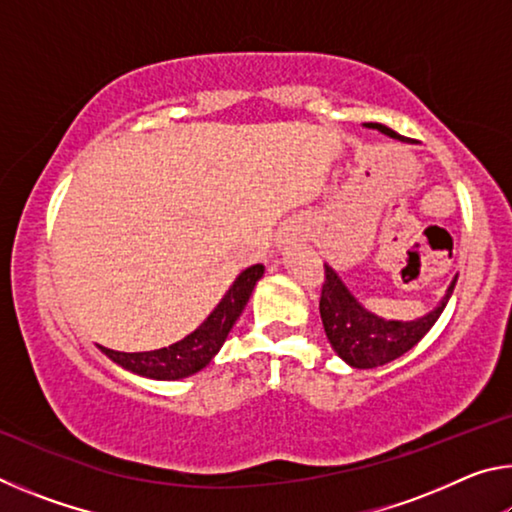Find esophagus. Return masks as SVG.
I'll use <instances>...</instances> for the list:
<instances>
[{
	"mask_svg": "<svg viewBox=\"0 0 512 512\" xmlns=\"http://www.w3.org/2000/svg\"><path fill=\"white\" fill-rule=\"evenodd\" d=\"M280 244H287V239H284V241H280Z\"/></svg>",
	"mask_w": 512,
	"mask_h": 512,
	"instance_id": "34e87169",
	"label": "esophagus"
}]
</instances>
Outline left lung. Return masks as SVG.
<instances>
[{
	"instance_id": "8db88e82",
	"label": "left lung",
	"mask_w": 512,
	"mask_h": 512,
	"mask_svg": "<svg viewBox=\"0 0 512 512\" xmlns=\"http://www.w3.org/2000/svg\"><path fill=\"white\" fill-rule=\"evenodd\" d=\"M366 128H375L393 140L409 142L384 124H366ZM456 280L458 275L449 284L445 298L429 314L415 320H386L363 309L334 268L325 264V280L320 289V318H323L327 339L334 352L352 368H377L391 363L409 352L433 327L443 314L447 300L452 298Z\"/></svg>"
}]
</instances>
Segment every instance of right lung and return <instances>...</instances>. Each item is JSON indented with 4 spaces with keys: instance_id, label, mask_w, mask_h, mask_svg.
Segmentation results:
<instances>
[{
    "instance_id": "1",
    "label": "right lung",
    "mask_w": 512,
    "mask_h": 512,
    "mask_svg": "<svg viewBox=\"0 0 512 512\" xmlns=\"http://www.w3.org/2000/svg\"><path fill=\"white\" fill-rule=\"evenodd\" d=\"M264 275V266L255 264L241 271L228 293L221 298L219 305L198 325L192 334L183 341L169 345V348L151 350V352H117L101 348L108 359L117 366L135 372V375L151 379H183L203 370L214 359V354L221 350V345L228 339L232 325L244 311L246 302L253 293L259 277Z\"/></svg>"
}]
</instances>
